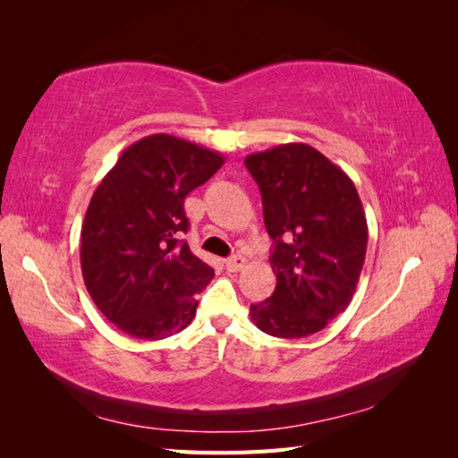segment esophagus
<instances>
[{"instance_id":"obj_1","label":"esophagus","mask_w":458,"mask_h":458,"mask_svg":"<svg viewBox=\"0 0 458 458\" xmlns=\"http://www.w3.org/2000/svg\"><path fill=\"white\" fill-rule=\"evenodd\" d=\"M224 264H226L228 271H240L242 267L246 266V258L244 256H232L226 261H224Z\"/></svg>"}]
</instances>
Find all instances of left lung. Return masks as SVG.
Listing matches in <instances>:
<instances>
[{
    "mask_svg": "<svg viewBox=\"0 0 458 458\" xmlns=\"http://www.w3.org/2000/svg\"><path fill=\"white\" fill-rule=\"evenodd\" d=\"M274 251L276 291L250 307L254 325L277 338L323 330L352 301L366 259L368 224L348 174L307 143L248 155Z\"/></svg>",
    "mask_w": 458,
    "mask_h": 458,
    "instance_id": "obj_1",
    "label": "left lung"
}]
</instances>
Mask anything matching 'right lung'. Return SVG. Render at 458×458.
<instances>
[{"instance_id":"right-lung-1","label":"right lung","mask_w":458,"mask_h":458,"mask_svg":"<svg viewBox=\"0 0 458 458\" xmlns=\"http://www.w3.org/2000/svg\"><path fill=\"white\" fill-rule=\"evenodd\" d=\"M224 165L218 151L167 133L125 149L86 210L84 285L122 333L161 340L191 325L197 293L214 269L179 240L189 230L184 197Z\"/></svg>"}]
</instances>
